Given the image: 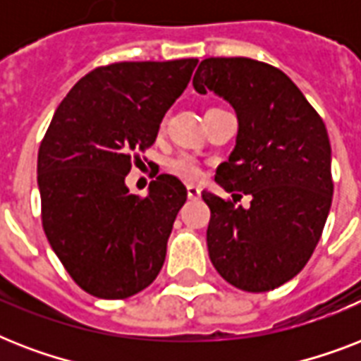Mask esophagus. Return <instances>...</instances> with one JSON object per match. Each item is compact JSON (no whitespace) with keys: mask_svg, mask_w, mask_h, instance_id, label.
<instances>
[{"mask_svg":"<svg viewBox=\"0 0 361 361\" xmlns=\"http://www.w3.org/2000/svg\"><path fill=\"white\" fill-rule=\"evenodd\" d=\"M200 187H197V185H187V195H189V198H191V200H197L198 197H200Z\"/></svg>","mask_w":361,"mask_h":361,"instance_id":"esophagus-1","label":"esophagus"}]
</instances>
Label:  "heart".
<instances>
[{
    "instance_id": "heart-1",
    "label": "heart",
    "mask_w": 361,
    "mask_h": 361,
    "mask_svg": "<svg viewBox=\"0 0 361 361\" xmlns=\"http://www.w3.org/2000/svg\"><path fill=\"white\" fill-rule=\"evenodd\" d=\"M166 169L174 176L185 181H197L202 176V169L197 157H192L191 153H178L174 157L166 161Z\"/></svg>"
}]
</instances>
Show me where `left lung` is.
<instances>
[{
	"label": "left lung",
	"instance_id": "obj_1",
	"mask_svg": "<svg viewBox=\"0 0 361 361\" xmlns=\"http://www.w3.org/2000/svg\"><path fill=\"white\" fill-rule=\"evenodd\" d=\"M192 86L198 93L212 90L236 110V147L215 181L226 192L251 197L245 209L202 192L212 209L206 234L212 264L236 288L274 290L302 271L330 214L326 125L283 71L257 59H204Z\"/></svg>",
	"mask_w": 361,
	"mask_h": 361
}]
</instances>
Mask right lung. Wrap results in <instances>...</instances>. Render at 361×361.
<instances>
[{
    "label": "right lung",
    "mask_w": 361,
    "mask_h": 361,
    "mask_svg": "<svg viewBox=\"0 0 361 361\" xmlns=\"http://www.w3.org/2000/svg\"><path fill=\"white\" fill-rule=\"evenodd\" d=\"M197 63L97 67L73 86L44 133L37 159L42 228L67 274L92 296L129 298L163 268L185 185L161 174L140 197L130 195L125 176L138 152L153 146Z\"/></svg>",
    "instance_id": "obj_1"
}]
</instances>
